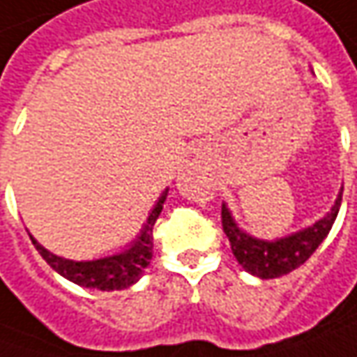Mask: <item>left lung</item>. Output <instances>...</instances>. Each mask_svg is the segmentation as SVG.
<instances>
[{
    "instance_id": "left-lung-1",
    "label": "left lung",
    "mask_w": 357,
    "mask_h": 357,
    "mask_svg": "<svg viewBox=\"0 0 357 357\" xmlns=\"http://www.w3.org/2000/svg\"><path fill=\"white\" fill-rule=\"evenodd\" d=\"M342 194H344V190L340 192L335 206L331 208V212L327 216H324L321 220L315 222L313 226L305 228L301 232L287 236V238L264 242L244 234L234 224L226 206H222V230L228 236L230 248H232L236 261L242 264V268H246L248 273H252L261 279H277V277H283L287 273L295 271L297 266H301L317 250V246L329 234L333 222L337 218V212L342 206Z\"/></svg>"
}]
</instances>
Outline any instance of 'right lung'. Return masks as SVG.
<instances>
[{
	"instance_id": "right-lung-1",
	"label": "right lung",
	"mask_w": 357,
	"mask_h": 357,
	"mask_svg": "<svg viewBox=\"0 0 357 357\" xmlns=\"http://www.w3.org/2000/svg\"><path fill=\"white\" fill-rule=\"evenodd\" d=\"M165 196H167V192H163L161 198L158 199V204L151 210L147 224H145V228H143V232L137 238L135 244L129 250L115 255V257L86 262L66 261V259H60L52 252H48L44 246H40L38 242L33 241L32 236L30 238H32L36 250L42 255V259L48 262L56 273L66 277L68 281L80 284V287L98 289V291L127 289V287H131V284L139 281V277L143 275V271L151 262V257H153V226H155L159 214L163 210Z\"/></svg>"
}]
</instances>
